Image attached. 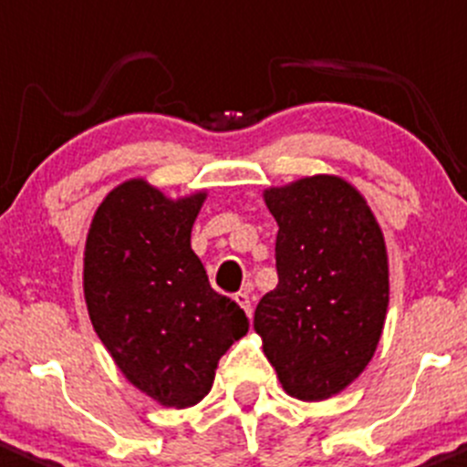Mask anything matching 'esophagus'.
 <instances>
[{
    "mask_svg": "<svg viewBox=\"0 0 467 467\" xmlns=\"http://www.w3.org/2000/svg\"><path fill=\"white\" fill-rule=\"evenodd\" d=\"M234 299L238 301V306L243 307L244 312H247V317H252V299H249L247 292H238V295H235Z\"/></svg>",
    "mask_w": 467,
    "mask_h": 467,
    "instance_id": "esophagus-1",
    "label": "esophagus"
}]
</instances>
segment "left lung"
I'll use <instances>...</instances> for the list:
<instances>
[{
	"mask_svg": "<svg viewBox=\"0 0 467 467\" xmlns=\"http://www.w3.org/2000/svg\"><path fill=\"white\" fill-rule=\"evenodd\" d=\"M278 223V285L254 328L283 389L326 400L371 362L389 306L384 238L362 195L333 175L265 191Z\"/></svg>",
	"mask_w": 467,
	"mask_h": 467,
	"instance_id": "obj_1",
	"label": "left lung"
}]
</instances>
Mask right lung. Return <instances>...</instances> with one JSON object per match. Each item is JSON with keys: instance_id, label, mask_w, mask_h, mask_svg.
Instances as JSON below:
<instances>
[{"instance_id": "right-lung-1", "label": "right lung", "mask_w": 467, "mask_h": 467, "mask_svg": "<svg viewBox=\"0 0 467 467\" xmlns=\"http://www.w3.org/2000/svg\"><path fill=\"white\" fill-rule=\"evenodd\" d=\"M204 193L168 200L143 180L117 186L85 244V301L123 376L163 407H193L218 359L249 328L244 310L211 287L191 249Z\"/></svg>"}]
</instances>
